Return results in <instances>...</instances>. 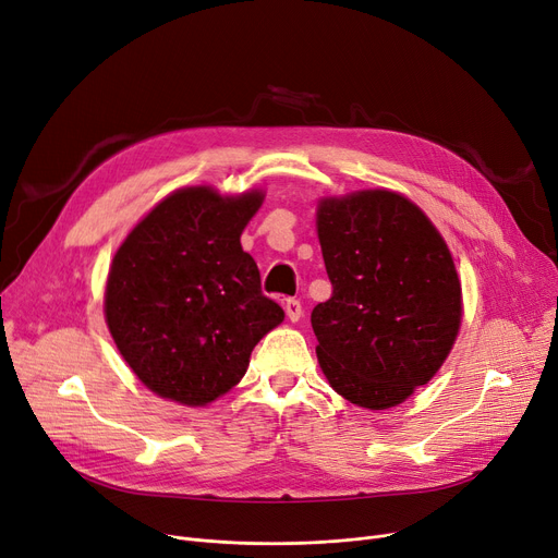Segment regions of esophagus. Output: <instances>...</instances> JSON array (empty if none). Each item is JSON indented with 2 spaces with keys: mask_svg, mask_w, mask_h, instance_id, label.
Wrapping results in <instances>:
<instances>
[{
  "mask_svg": "<svg viewBox=\"0 0 558 558\" xmlns=\"http://www.w3.org/2000/svg\"><path fill=\"white\" fill-rule=\"evenodd\" d=\"M284 312H287V316H289V320H296L303 316V305H301V301H296V299H289L287 303H284Z\"/></svg>",
  "mask_w": 558,
  "mask_h": 558,
  "instance_id": "esophagus-1",
  "label": "esophagus"
}]
</instances>
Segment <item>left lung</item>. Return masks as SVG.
<instances>
[{"mask_svg": "<svg viewBox=\"0 0 558 558\" xmlns=\"http://www.w3.org/2000/svg\"><path fill=\"white\" fill-rule=\"evenodd\" d=\"M332 296L312 310L328 383L366 409L400 404L446 362L461 282L441 234L409 198L368 190L318 205Z\"/></svg>", "mask_w": 558, "mask_h": 558, "instance_id": "8db88e82", "label": "left lung"}]
</instances>
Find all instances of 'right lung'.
I'll use <instances>...</instances> for the list:
<instances>
[{"mask_svg":"<svg viewBox=\"0 0 558 558\" xmlns=\"http://www.w3.org/2000/svg\"><path fill=\"white\" fill-rule=\"evenodd\" d=\"M262 192H173L114 253L106 284L110 335L154 393L203 407L240 383L255 343L282 324L262 294L240 234Z\"/></svg>","mask_w":558,"mask_h":558,"instance_id":"right-lung-1","label":"right lung"}]
</instances>
